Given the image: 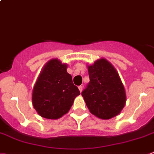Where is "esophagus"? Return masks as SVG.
Masks as SVG:
<instances>
[{
    "label": "esophagus",
    "mask_w": 154,
    "mask_h": 154,
    "mask_svg": "<svg viewBox=\"0 0 154 154\" xmlns=\"http://www.w3.org/2000/svg\"><path fill=\"white\" fill-rule=\"evenodd\" d=\"M79 89L80 92H82V89H83L82 85H79Z\"/></svg>",
    "instance_id": "esophagus-1"
}]
</instances>
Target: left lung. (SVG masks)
Wrapping results in <instances>:
<instances>
[{
  "mask_svg": "<svg viewBox=\"0 0 154 154\" xmlns=\"http://www.w3.org/2000/svg\"><path fill=\"white\" fill-rule=\"evenodd\" d=\"M90 82L82 92L92 115L107 120L118 115L126 103V93L115 68L105 59L88 66Z\"/></svg>",
  "mask_w": 154,
  "mask_h": 154,
  "instance_id": "obj_1",
  "label": "left lung"
}]
</instances>
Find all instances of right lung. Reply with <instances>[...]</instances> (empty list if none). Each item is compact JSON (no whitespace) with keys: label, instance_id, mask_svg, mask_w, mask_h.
Wrapping results in <instances>:
<instances>
[{"label":"right lung","instance_id":"1","mask_svg":"<svg viewBox=\"0 0 154 154\" xmlns=\"http://www.w3.org/2000/svg\"><path fill=\"white\" fill-rule=\"evenodd\" d=\"M67 65L57 59L49 60L43 68L33 87V106L47 119H58L69 111L80 91L66 71Z\"/></svg>","mask_w":154,"mask_h":154}]
</instances>
